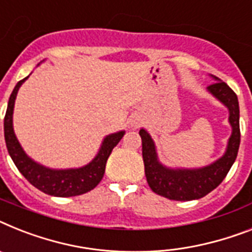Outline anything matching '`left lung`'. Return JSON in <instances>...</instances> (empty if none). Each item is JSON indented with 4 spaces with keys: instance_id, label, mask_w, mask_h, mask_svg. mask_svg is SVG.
<instances>
[{
    "instance_id": "8db88e82",
    "label": "left lung",
    "mask_w": 252,
    "mask_h": 252,
    "mask_svg": "<svg viewBox=\"0 0 252 252\" xmlns=\"http://www.w3.org/2000/svg\"><path fill=\"white\" fill-rule=\"evenodd\" d=\"M215 83L208 87V91L229 110V123L232 134L228 139L225 154L217 161L198 169H170L158 161L155 143L147 130H139L142 138V158L145 162V174L150 188L162 197L175 201L197 200L220 185L237 158L240 147V106L237 94L229 86L214 77Z\"/></svg>"
}]
</instances>
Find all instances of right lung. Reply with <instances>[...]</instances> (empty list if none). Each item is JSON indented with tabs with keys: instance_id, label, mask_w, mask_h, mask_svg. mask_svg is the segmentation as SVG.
<instances>
[{
	"instance_id": "add662e5",
	"label": "right lung",
	"mask_w": 252,
	"mask_h": 252,
	"mask_svg": "<svg viewBox=\"0 0 252 252\" xmlns=\"http://www.w3.org/2000/svg\"><path fill=\"white\" fill-rule=\"evenodd\" d=\"M28 77L18 82L12 91L10 100L6 110L5 122H3V129H5V141L7 151L11 156L12 161L19 169V172L25 177V179L38 188L39 191L51 196L58 197H71L83 194L86 192L94 189L101 182L105 173V166L113 149L119 143L120 139L124 136V130L114 134H109L105 137L100 151L94 156V158L90 164L77 169H50L41 165L32 160L22 146L19 143L18 138L15 136L14 128H12V113H14L15 98L18 94V91Z\"/></svg>"
}]
</instances>
